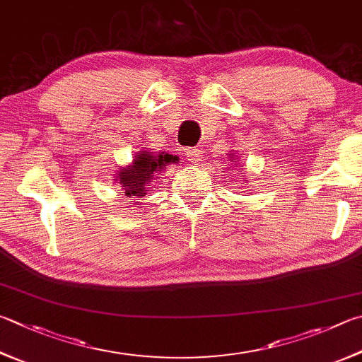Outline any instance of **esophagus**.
<instances>
[{
    "instance_id": "34e87169",
    "label": "esophagus",
    "mask_w": 362,
    "mask_h": 362,
    "mask_svg": "<svg viewBox=\"0 0 362 362\" xmlns=\"http://www.w3.org/2000/svg\"><path fill=\"white\" fill-rule=\"evenodd\" d=\"M185 156H187V160L189 161V163H193V164H199L201 163V152L198 148H187L185 150Z\"/></svg>"
}]
</instances>
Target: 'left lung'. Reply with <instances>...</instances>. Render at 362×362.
Masks as SVG:
<instances>
[{"instance_id":"8db88e82","label":"left lung","mask_w":362,"mask_h":362,"mask_svg":"<svg viewBox=\"0 0 362 362\" xmlns=\"http://www.w3.org/2000/svg\"><path fill=\"white\" fill-rule=\"evenodd\" d=\"M228 158H229V161H231V168H235V169L239 170V173H242L240 160H239V156L235 155V150H231V152L228 153ZM244 183H247V180H244Z\"/></svg>"}]
</instances>
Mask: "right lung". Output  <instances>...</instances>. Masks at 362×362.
Returning <instances> with one entry per match:
<instances>
[{"mask_svg":"<svg viewBox=\"0 0 362 362\" xmlns=\"http://www.w3.org/2000/svg\"><path fill=\"white\" fill-rule=\"evenodd\" d=\"M179 163V156L169 155L166 152H150L148 148L142 147L139 152L134 153V158L127 166L120 168L115 174L114 182L122 188L127 198H129L131 207H141L139 199L146 198L147 192L152 188L153 180L161 179L166 166Z\"/></svg>","mask_w":362,"mask_h":362,"instance_id":"1","label":"right lung"}]
</instances>
